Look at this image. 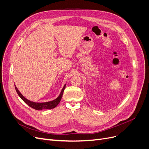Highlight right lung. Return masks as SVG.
I'll return each instance as SVG.
<instances>
[{
  "label": "right lung",
  "mask_w": 149,
  "mask_h": 149,
  "mask_svg": "<svg viewBox=\"0 0 149 149\" xmlns=\"http://www.w3.org/2000/svg\"><path fill=\"white\" fill-rule=\"evenodd\" d=\"M15 89L16 91L17 92V93L18 94V95L19 96V97L24 102L27 104H28L30 107H31L32 108L36 109V110H42V109H53L56 108V107L58 105V104L59 103V102H61L62 95L64 91V89L65 88V85L64 86V87H63L62 90L59 95V96L55 99L54 100L51 101V102H46V103H35V102H31V101L28 100L27 99H26L25 97H23V95L19 92V91H18L16 87V86L15 85Z\"/></svg>",
  "instance_id": "obj_1"
}]
</instances>
